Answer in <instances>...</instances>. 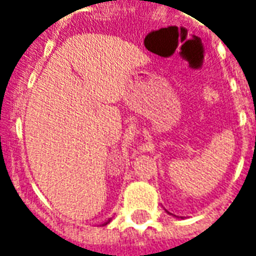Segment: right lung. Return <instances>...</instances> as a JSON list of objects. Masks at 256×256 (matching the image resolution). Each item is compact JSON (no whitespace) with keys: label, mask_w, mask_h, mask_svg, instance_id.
<instances>
[{"label":"right lung","mask_w":256,"mask_h":256,"mask_svg":"<svg viewBox=\"0 0 256 256\" xmlns=\"http://www.w3.org/2000/svg\"><path fill=\"white\" fill-rule=\"evenodd\" d=\"M110 220H106V224H102V225H106V224H108V222H110Z\"/></svg>","instance_id":"right-lung-1"}]
</instances>
